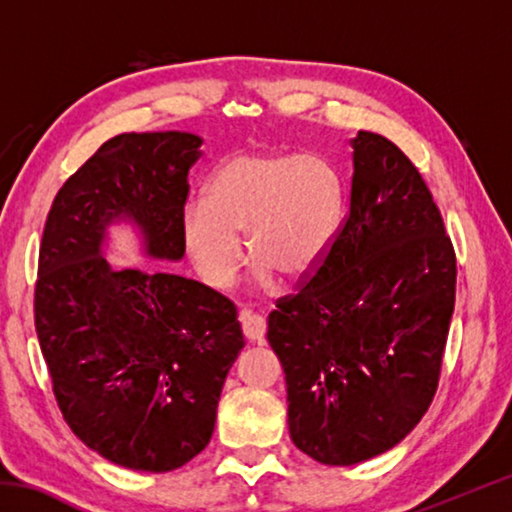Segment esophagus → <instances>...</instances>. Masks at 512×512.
I'll return each instance as SVG.
<instances>
[{
    "label": "esophagus",
    "instance_id": "esophagus-1",
    "mask_svg": "<svg viewBox=\"0 0 512 512\" xmlns=\"http://www.w3.org/2000/svg\"><path fill=\"white\" fill-rule=\"evenodd\" d=\"M239 320H241V327H244L246 339L255 341V343H262L264 334H266V320L259 314H253L250 309H241Z\"/></svg>",
    "mask_w": 512,
    "mask_h": 512
}]
</instances>
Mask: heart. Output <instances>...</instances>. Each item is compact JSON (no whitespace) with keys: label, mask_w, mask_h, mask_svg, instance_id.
I'll list each match as a JSON object with an SVG mask.
<instances>
[{"label":"heart","mask_w":512,"mask_h":512,"mask_svg":"<svg viewBox=\"0 0 512 512\" xmlns=\"http://www.w3.org/2000/svg\"><path fill=\"white\" fill-rule=\"evenodd\" d=\"M343 223V185L316 153H237L207 180L205 201L183 210V237L196 271L212 287L232 282L246 235L255 275L302 277L323 262Z\"/></svg>","instance_id":"1"}]
</instances>
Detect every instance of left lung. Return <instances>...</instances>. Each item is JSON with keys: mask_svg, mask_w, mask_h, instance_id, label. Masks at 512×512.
<instances>
[{"mask_svg": "<svg viewBox=\"0 0 512 512\" xmlns=\"http://www.w3.org/2000/svg\"><path fill=\"white\" fill-rule=\"evenodd\" d=\"M350 210L323 262L268 316L289 433L323 465H357L409 436L436 395L456 255L427 183L397 146L359 131Z\"/></svg>", "mask_w": 512, "mask_h": 512, "instance_id": "8db88e82", "label": "left lung"}]
</instances>
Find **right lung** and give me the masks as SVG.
<instances>
[{
    "label": "right lung",
    "mask_w": 512,
    "mask_h": 512,
    "mask_svg": "<svg viewBox=\"0 0 512 512\" xmlns=\"http://www.w3.org/2000/svg\"><path fill=\"white\" fill-rule=\"evenodd\" d=\"M192 133H124L67 178L40 244L36 332L76 436L110 463L171 472L207 447L221 388L244 348L237 307L155 268H112L106 228L131 221L144 253L185 255Z\"/></svg>",
    "instance_id": "1"
}]
</instances>
